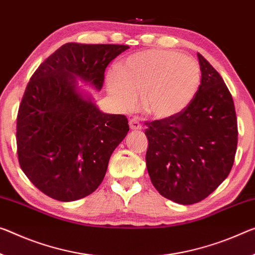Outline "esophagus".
Listing matches in <instances>:
<instances>
[{
	"label": "esophagus",
	"instance_id": "esophagus-1",
	"mask_svg": "<svg viewBox=\"0 0 255 255\" xmlns=\"http://www.w3.org/2000/svg\"><path fill=\"white\" fill-rule=\"evenodd\" d=\"M128 125H130V128L131 130H141L142 127H141V123L140 121L136 119V117H133L130 121H128Z\"/></svg>",
	"mask_w": 255,
	"mask_h": 255
}]
</instances>
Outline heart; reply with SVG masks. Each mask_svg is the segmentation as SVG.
Returning <instances> with one entry per match:
<instances>
[{
	"label": "heart",
	"mask_w": 255,
	"mask_h": 255,
	"mask_svg": "<svg viewBox=\"0 0 255 255\" xmlns=\"http://www.w3.org/2000/svg\"><path fill=\"white\" fill-rule=\"evenodd\" d=\"M201 84V68L193 58L168 50H147L128 57L106 77L109 95L122 109H131L142 95V108L155 119L179 115Z\"/></svg>",
	"instance_id": "obj_1"
}]
</instances>
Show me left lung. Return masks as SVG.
I'll list each match as a JSON object with an SVG mask.
<instances>
[{"instance_id":"left-lung-1","label":"left lung","mask_w":255,"mask_h":255,"mask_svg":"<svg viewBox=\"0 0 255 255\" xmlns=\"http://www.w3.org/2000/svg\"><path fill=\"white\" fill-rule=\"evenodd\" d=\"M201 85L190 105L171 119L152 121L147 170L158 193L172 202H201L232 170L237 149V119L233 97L222 77L201 53Z\"/></svg>"}]
</instances>
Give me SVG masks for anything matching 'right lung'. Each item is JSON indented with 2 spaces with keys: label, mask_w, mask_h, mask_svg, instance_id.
<instances>
[{
  "label": "right lung",
  "mask_w": 255,
  "mask_h": 255,
  "mask_svg": "<svg viewBox=\"0 0 255 255\" xmlns=\"http://www.w3.org/2000/svg\"><path fill=\"white\" fill-rule=\"evenodd\" d=\"M128 49L66 43L30 77L17 116L18 159L49 197L77 201L103 182L113 151L130 128L127 116L101 112L77 81L100 91L108 64Z\"/></svg>",
  "instance_id": "1"
}]
</instances>
